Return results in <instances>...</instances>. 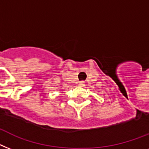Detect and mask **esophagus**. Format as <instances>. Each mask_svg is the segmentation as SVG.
Listing matches in <instances>:
<instances>
[{"label": "esophagus", "instance_id": "34e87169", "mask_svg": "<svg viewBox=\"0 0 149 149\" xmlns=\"http://www.w3.org/2000/svg\"><path fill=\"white\" fill-rule=\"evenodd\" d=\"M79 86H81V87H84V86H85V83H84V82H80L79 84Z\"/></svg>", "mask_w": 149, "mask_h": 149}]
</instances>
